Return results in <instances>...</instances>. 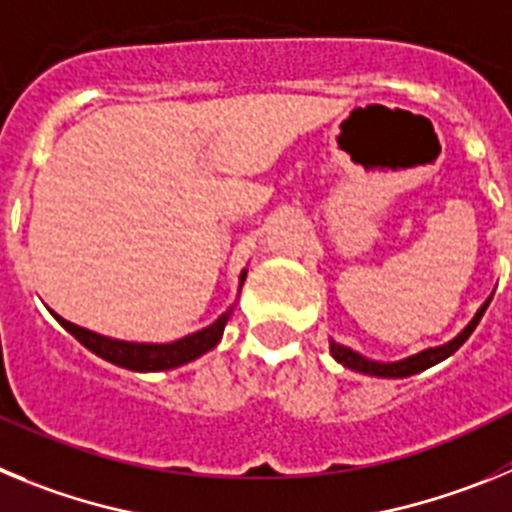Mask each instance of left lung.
<instances>
[{
    "label": "left lung",
    "instance_id": "left-lung-1",
    "mask_svg": "<svg viewBox=\"0 0 512 512\" xmlns=\"http://www.w3.org/2000/svg\"><path fill=\"white\" fill-rule=\"evenodd\" d=\"M487 305H490V300L485 302V305L479 307V312L474 315L472 323L467 325V328L461 330L459 336L454 338V341H449L446 346H438V348H428V351H420V354L410 356V359H402V361H395V364H379V361H369L364 359V356H359L356 351H351V348L346 346H338V343L330 341V354H333V359L341 361L346 369H354V372H361V374H372V377H410V374H418L423 372V369H428V366L438 364V361L449 359L454 351H459L461 346H464V341H467L469 336H472V330L477 328V323L482 320V315H485Z\"/></svg>",
    "mask_w": 512,
    "mask_h": 512
}]
</instances>
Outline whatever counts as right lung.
I'll return each instance as SVG.
<instances>
[{
  "label": "right lung",
  "instance_id": "1",
  "mask_svg": "<svg viewBox=\"0 0 512 512\" xmlns=\"http://www.w3.org/2000/svg\"><path fill=\"white\" fill-rule=\"evenodd\" d=\"M246 282V271L241 274V284ZM230 318V310L225 315L215 320L210 328L200 330V333H192V336L182 338V341L174 343H128V341H115V338H104L99 333H92L87 328H79V325L69 323V320L58 318V323L69 330L71 336L87 346L92 354L102 356L104 361L110 364L125 366V369H133V372H164V369H174V366H182L187 361L197 359V356L207 354L210 348L217 346V341L223 338L225 323Z\"/></svg>",
  "mask_w": 512,
  "mask_h": 512
}]
</instances>
